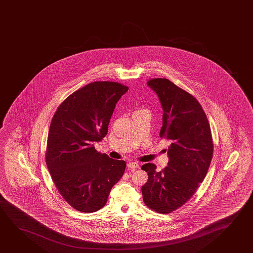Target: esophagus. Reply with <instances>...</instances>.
Returning <instances> with one entry per match:
<instances>
[{
	"label": "esophagus",
	"mask_w": 253,
	"mask_h": 253,
	"mask_svg": "<svg viewBox=\"0 0 253 253\" xmlns=\"http://www.w3.org/2000/svg\"><path fill=\"white\" fill-rule=\"evenodd\" d=\"M128 168L131 169H136L139 168V165L136 162H130L128 164Z\"/></svg>",
	"instance_id": "34e87169"
}]
</instances>
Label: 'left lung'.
Listing matches in <instances>:
<instances>
[{
    "mask_svg": "<svg viewBox=\"0 0 253 253\" xmlns=\"http://www.w3.org/2000/svg\"><path fill=\"white\" fill-rule=\"evenodd\" d=\"M161 102L163 126L159 136L169 142L168 166H142L148 181L142 187L144 204L156 212L168 214L195 194L209 169L213 141L209 121L198 100L166 78L147 82Z\"/></svg>",
    "mask_w": 253,
    "mask_h": 253,
    "instance_id": "1",
    "label": "left lung"
}]
</instances>
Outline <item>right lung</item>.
Masks as SVG:
<instances>
[{
	"mask_svg": "<svg viewBox=\"0 0 253 253\" xmlns=\"http://www.w3.org/2000/svg\"><path fill=\"white\" fill-rule=\"evenodd\" d=\"M128 89L117 82H93L69 95L52 118L46 165L59 193L80 212L102 209L125 173L124 160L102 154L93 143L106 136L116 104Z\"/></svg>",
	"mask_w": 253,
	"mask_h": 253,
	"instance_id": "add662e5",
	"label": "right lung"
}]
</instances>
